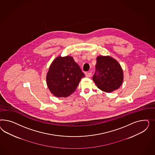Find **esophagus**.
Returning a JSON list of instances; mask_svg holds the SVG:
<instances>
[{"label":"esophagus","instance_id":"esophagus-1","mask_svg":"<svg viewBox=\"0 0 155 155\" xmlns=\"http://www.w3.org/2000/svg\"><path fill=\"white\" fill-rule=\"evenodd\" d=\"M91 74H92V73H91V71H89L88 73H87L86 74V77L89 78V77H90L91 76Z\"/></svg>","mask_w":155,"mask_h":155}]
</instances>
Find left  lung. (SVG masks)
Listing matches in <instances>:
<instances>
[{
	"label": "left lung",
	"mask_w": 155,
	"mask_h": 155,
	"mask_svg": "<svg viewBox=\"0 0 155 155\" xmlns=\"http://www.w3.org/2000/svg\"><path fill=\"white\" fill-rule=\"evenodd\" d=\"M96 72L93 80L98 88L104 92L111 93L122 85L124 75L119 63L112 57L99 56L97 57Z\"/></svg>",
	"instance_id": "8db88e82"
}]
</instances>
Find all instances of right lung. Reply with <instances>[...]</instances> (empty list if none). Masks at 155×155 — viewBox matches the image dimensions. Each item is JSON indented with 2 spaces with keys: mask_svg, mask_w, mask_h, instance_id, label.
<instances>
[{
  "mask_svg": "<svg viewBox=\"0 0 155 155\" xmlns=\"http://www.w3.org/2000/svg\"><path fill=\"white\" fill-rule=\"evenodd\" d=\"M84 73L71 56L57 57L49 66L46 80L51 93L55 97H68L77 89Z\"/></svg>",
  "mask_w": 155,
  "mask_h": 155,
  "instance_id": "obj_1",
  "label": "right lung"
}]
</instances>
